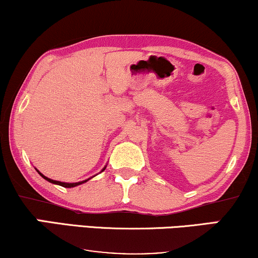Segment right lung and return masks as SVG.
<instances>
[{
	"mask_svg": "<svg viewBox=\"0 0 258 258\" xmlns=\"http://www.w3.org/2000/svg\"><path fill=\"white\" fill-rule=\"evenodd\" d=\"M105 168H107V165H105V167H104L103 169H102V170H101V172H102V171H104V169H105ZM36 171L38 172V174H40V175L42 176V177H43V178L45 179V181L50 182V183H52V184H57V185L64 186V188H74V186H77V185H80V184H83V183H86L87 181H89V179H90V178H93V177H94V176H93V177H90V178H88V179H84V181H81V182H75V183H67V182H61V181H55V179L48 178V177H47V176H44L43 174H42V172H40V171H38V170H37V169H36Z\"/></svg>",
	"mask_w": 258,
	"mask_h": 258,
	"instance_id": "obj_1",
	"label": "right lung"
}]
</instances>
